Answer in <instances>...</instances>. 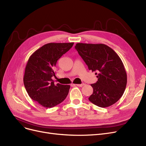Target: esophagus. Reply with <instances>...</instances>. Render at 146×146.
<instances>
[{
  "label": "esophagus",
  "mask_w": 146,
  "mask_h": 146,
  "mask_svg": "<svg viewBox=\"0 0 146 146\" xmlns=\"http://www.w3.org/2000/svg\"><path fill=\"white\" fill-rule=\"evenodd\" d=\"M73 85H76L78 87H82L83 86L85 85L84 84H72Z\"/></svg>",
  "instance_id": "obj_1"
}]
</instances>
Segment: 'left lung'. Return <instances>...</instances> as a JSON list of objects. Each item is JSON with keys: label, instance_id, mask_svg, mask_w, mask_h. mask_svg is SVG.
Returning <instances> with one entry per match:
<instances>
[{"label": "left lung", "instance_id": "8db88e82", "mask_svg": "<svg viewBox=\"0 0 146 146\" xmlns=\"http://www.w3.org/2000/svg\"><path fill=\"white\" fill-rule=\"evenodd\" d=\"M88 69L97 72L98 80L91 84L93 93L89 100L101 108L108 107L119 100L126 87L127 74L121 59L104 44L78 42L75 46Z\"/></svg>", "mask_w": 146, "mask_h": 146}]
</instances>
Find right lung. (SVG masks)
Returning <instances> with one entry per match:
<instances>
[{
  "mask_svg": "<svg viewBox=\"0 0 146 146\" xmlns=\"http://www.w3.org/2000/svg\"><path fill=\"white\" fill-rule=\"evenodd\" d=\"M74 42H50L29 57L25 67L23 82L30 98L40 105L52 108L61 104L68 94L69 85H55L52 77L57 61L71 48Z\"/></svg>",
  "mask_w": 146,
  "mask_h": 146,
  "instance_id": "1",
  "label": "right lung"
}]
</instances>
